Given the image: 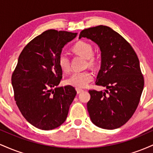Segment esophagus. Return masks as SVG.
Instances as JSON below:
<instances>
[{"label": "esophagus", "mask_w": 153, "mask_h": 153, "mask_svg": "<svg viewBox=\"0 0 153 153\" xmlns=\"http://www.w3.org/2000/svg\"><path fill=\"white\" fill-rule=\"evenodd\" d=\"M76 91H77V93H78V94H80V93H81V92H82V91H83V90H82V89L79 88H77Z\"/></svg>", "instance_id": "obj_1"}]
</instances>
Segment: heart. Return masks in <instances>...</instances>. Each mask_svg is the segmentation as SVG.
Returning <instances> with one entry per match:
<instances>
[{"label":"heart","mask_w":153,"mask_h":153,"mask_svg":"<svg viewBox=\"0 0 153 153\" xmlns=\"http://www.w3.org/2000/svg\"><path fill=\"white\" fill-rule=\"evenodd\" d=\"M73 51L76 54H80L88 59L89 65L96 64V59L94 57V47L92 45L87 42L79 41L73 47ZM58 64L63 71H68L70 69V60L65 52H61L58 57ZM94 75L89 71L74 72L68 77L66 82L68 85L77 88H84L87 86L89 82L92 81Z\"/></svg>","instance_id":"obj_1"}]
</instances>
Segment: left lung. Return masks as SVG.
Returning a JSON list of instances; mask_svg holds the SVG:
<instances>
[{"instance_id":"8db88e82","label":"left lung","mask_w":153,"mask_h":153,"mask_svg":"<svg viewBox=\"0 0 153 153\" xmlns=\"http://www.w3.org/2000/svg\"><path fill=\"white\" fill-rule=\"evenodd\" d=\"M82 37L99 47L101 69L96 84L106 88L104 92L89 91L87 108L91 122L102 129H117L134 114L143 91L137 55L127 40L108 26L84 29L79 35Z\"/></svg>"}]
</instances>
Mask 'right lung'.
I'll return each instance as SVG.
<instances>
[{
	"label": "right lung",
	"instance_id": "add662e5",
	"mask_svg": "<svg viewBox=\"0 0 153 153\" xmlns=\"http://www.w3.org/2000/svg\"><path fill=\"white\" fill-rule=\"evenodd\" d=\"M77 33L50 29L24 47L11 77L14 99L24 117L35 127L50 130L65 122L76 96L71 85L59 87L62 71L58 57Z\"/></svg>",
	"mask_w": 153,
	"mask_h": 153
}]
</instances>
